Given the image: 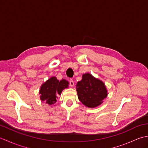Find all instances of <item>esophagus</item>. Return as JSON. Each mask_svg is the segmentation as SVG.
<instances>
[{
	"label": "esophagus",
	"instance_id": "34e87169",
	"mask_svg": "<svg viewBox=\"0 0 148 148\" xmlns=\"http://www.w3.org/2000/svg\"><path fill=\"white\" fill-rule=\"evenodd\" d=\"M69 84H70L71 86H74V81L72 79H70V81H69Z\"/></svg>",
	"mask_w": 148,
	"mask_h": 148
}]
</instances>
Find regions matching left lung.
I'll use <instances>...</instances> for the list:
<instances>
[{
	"label": "left lung",
	"instance_id": "8db88e82",
	"mask_svg": "<svg viewBox=\"0 0 148 148\" xmlns=\"http://www.w3.org/2000/svg\"><path fill=\"white\" fill-rule=\"evenodd\" d=\"M78 99L88 108L99 106L108 96L106 87L102 81L89 73L84 74L76 84Z\"/></svg>",
	"mask_w": 148,
	"mask_h": 148
}]
</instances>
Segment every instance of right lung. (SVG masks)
Returning <instances> with one entry per match:
<instances>
[{"label": "right lung", "instance_id": "add662e5", "mask_svg": "<svg viewBox=\"0 0 148 148\" xmlns=\"http://www.w3.org/2000/svg\"><path fill=\"white\" fill-rule=\"evenodd\" d=\"M69 84L65 79L59 81L56 77H51L40 86L39 91L40 100L49 105L53 104L56 102V95H60L63 90L68 88Z\"/></svg>", "mask_w": 148, "mask_h": 148}]
</instances>
